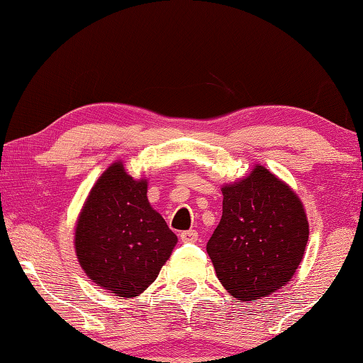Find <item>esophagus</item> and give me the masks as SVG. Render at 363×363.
<instances>
[{
	"label": "esophagus",
	"mask_w": 363,
	"mask_h": 363,
	"mask_svg": "<svg viewBox=\"0 0 363 363\" xmlns=\"http://www.w3.org/2000/svg\"><path fill=\"white\" fill-rule=\"evenodd\" d=\"M181 240L184 243H195L196 240H199V232L196 230H186L181 233Z\"/></svg>",
	"instance_id": "34e87169"
}]
</instances>
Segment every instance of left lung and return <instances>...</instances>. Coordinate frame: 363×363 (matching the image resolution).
Instances as JSON below:
<instances>
[{"mask_svg":"<svg viewBox=\"0 0 363 363\" xmlns=\"http://www.w3.org/2000/svg\"><path fill=\"white\" fill-rule=\"evenodd\" d=\"M223 218L206 245L220 284L238 301L285 286L303 261L309 223L293 189L256 164L223 186Z\"/></svg>","mask_w":363,"mask_h":363,"instance_id":"1","label":"left lung"}]
</instances>
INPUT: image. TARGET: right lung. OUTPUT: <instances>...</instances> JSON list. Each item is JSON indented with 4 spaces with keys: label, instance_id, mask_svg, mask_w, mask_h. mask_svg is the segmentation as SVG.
Listing matches in <instances>:
<instances>
[{
    "label": "right lung",
    "instance_id": "right-lung-1",
    "mask_svg": "<svg viewBox=\"0 0 363 363\" xmlns=\"http://www.w3.org/2000/svg\"><path fill=\"white\" fill-rule=\"evenodd\" d=\"M177 237L149 203L147 179H133L121 162L104 171L75 227L82 269L97 286L134 298L158 277Z\"/></svg>",
    "mask_w": 363,
    "mask_h": 363
}]
</instances>
